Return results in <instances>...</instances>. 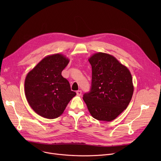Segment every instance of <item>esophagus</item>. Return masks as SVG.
I'll use <instances>...</instances> for the list:
<instances>
[{"label": "esophagus", "mask_w": 161, "mask_h": 161, "mask_svg": "<svg viewBox=\"0 0 161 161\" xmlns=\"http://www.w3.org/2000/svg\"><path fill=\"white\" fill-rule=\"evenodd\" d=\"M76 94H77L78 96H80L81 95V91H80V90L77 91H76Z\"/></svg>", "instance_id": "34e87169"}]
</instances>
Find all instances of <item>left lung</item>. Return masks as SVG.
<instances>
[{
  "label": "left lung",
  "instance_id": "1",
  "mask_svg": "<svg viewBox=\"0 0 161 161\" xmlns=\"http://www.w3.org/2000/svg\"><path fill=\"white\" fill-rule=\"evenodd\" d=\"M92 85L83 99L95 119L111 121L129 106L134 92L132 75L126 66L108 53L98 52L89 58Z\"/></svg>",
  "mask_w": 161,
  "mask_h": 161
}]
</instances>
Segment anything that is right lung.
<instances>
[{
    "label": "right lung",
    "instance_id": "1",
    "mask_svg": "<svg viewBox=\"0 0 161 161\" xmlns=\"http://www.w3.org/2000/svg\"><path fill=\"white\" fill-rule=\"evenodd\" d=\"M70 60L61 53L47 55L31 70L25 80V94L31 108L46 119L63 114L76 95L61 72Z\"/></svg>",
    "mask_w": 161,
    "mask_h": 161
}]
</instances>
